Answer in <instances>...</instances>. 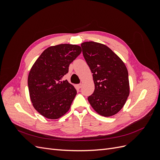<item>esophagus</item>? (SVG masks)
Segmentation results:
<instances>
[{
  "label": "esophagus",
  "instance_id": "1",
  "mask_svg": "<svg viewBox=\"0 0 160 160\" xmlns=\"http://www.w3.org/2000/svg\"><path fill=\"white\" fill-rule=\"evenodd\" d=\"M81 87H82V83H79V84L77 85V88H79V89L81 88Z\"/></svg>",
  "mask_w": 160,
  "mask_h": 160
}]
</instances>
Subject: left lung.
I'll use <instances>...</instances> for the list:
<instances>
[{
	"instance_id": "1",
	"label": "left lung",
	"mask_w": 160,
	"mask_h": 160,
	"mask_svg": "<svg viewBox=\"0 0 160 160\" xmlns=\"http://www.w3.org/2000/svg\"><path fill=\"white\" fill-rule=\"evenodd\" d=\"M81 46L95 84L93 93L88 97L89 102L101 115H113L122 109L129 94L126 67L105 45L90 41Z\"/></svg>"
}]
</instances>
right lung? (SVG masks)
Returning <instances> with one entry per match:
<instances>
[{
  "label": "right lung",
  "instance_id": "add662e5",
  "mask_svg": "<svg viewBox=\"0 0 160 160\" xmlns=\"http://www.w3.org/2000/svg\"><path fill=\"white\" fill-rule=\"evenodd\" d=\"M81 52L75 45L61 44L47 48L32 65L28 77L31 100L44 117L55 119L70 109L77 91L67 80L69 66Z\"/></svg>",
  "mask_w": 160,
  "mask_h": 160
}]
</instances>
